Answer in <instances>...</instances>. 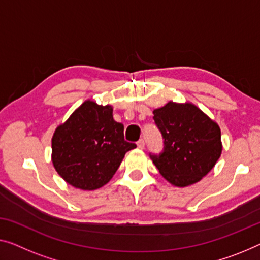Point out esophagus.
<instances>
[{"mask_svg":"<svg viewBox=\"0 0 260 260\" xmlns=\"http://www.w3.org/2000/svg\"><path fill=\"white\" fill-rule=\"evenodd\" d=\"M137 145H138V148H139V149H143V148H145V141H143L142 139H141V140H139V141L137 142Z\"/></svg>","mask_w":260,"mask_h":260,"instance_id":"1","label":"esophagus"}]
</instances>
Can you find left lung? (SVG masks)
Segmentation results:
<instances>
[{
	"label": "left lung",
	"mask_w": 260,
	"mask_h": 260,
	"mask_svg": "<svg viewBox=\"0 0 260 260\" xmlns=\"http://www.w3.org/2000/svg\"><path fill=\"white\" fill-rule=\"evenodd\" d=\"M153 114L165 139L164 153L150 155L158 172L175 187L200 182L222 154L218 123L189 102H168Z\"/></svg>",
	"instance_id": "obj_1"
}]
</instances>
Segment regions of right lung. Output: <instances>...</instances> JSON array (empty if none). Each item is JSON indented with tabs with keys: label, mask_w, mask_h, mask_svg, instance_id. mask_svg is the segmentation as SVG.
<instances>
[{
	"label": "right lung",
	"mask_w": 260,
	"mask_h": 260,
	"mask_svg": "<svg viewBox=\"0 0 260 260\" xmlns=\"http://www.w3.org/2000/svg\"><path fill=\"white\" fill-rule=\"evenodd\" d=\"M51 147L52 165L61 179L81 190H95L110 182L137 145L125 141L113 107L87 99L57 126Z\"/></svg>",
	"instance_id": "right-lung-1"
}]
</instances>
